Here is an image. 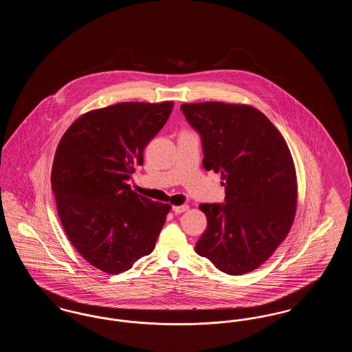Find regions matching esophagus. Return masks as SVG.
<instances>
[{"label": "esophagus", "mask_w": 352, "mask_h": 352, "mask_svg": "<svg viewBox=\"0 0 352 352\" xmlns=\"http://www.w3.org/2000/svg\"><path fill=\"white\" fill-rule=\"evenodd\" d=\"M188 210V206L187 204H182V206H174L173 207V211L175 212V214H182L184 211H187Z\"/></svg>", "instance_id": "obj_1"}]
</instances>
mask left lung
<instances>
[{"label": "left lung", "instance_id": "1", "mask_svg": "<svg viewBox=\"0 0 352 352\" xmlns=\"http://www.w3.org/2000/svg\"><path fill=\"white\" fill-rule=\"evenodd\" d=\"M201 137L203 166L221 174L226 203H203L207 230L195 252L219 270L258 268L289 234L297 210V174L283 134L263 112L221 101L182 104Z\"/></svg>", "mask_w": 352, "mask_h": 352}]
</instances>
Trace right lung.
<instances>
[{
  "label": "right lung",
  "instance_id": "obj_1",
  "mask_svg": "<svg viewBox=\"0 0 352 352\" xmlns=\"http://www.w3.org/2000/svg\"><path fill=\"white\" fill-rule=\"evenodd\" d=\"M174 102H118L76 118L55 151L51 186L68 240L87 263L118 274L151 253L170 204L128 184Z\"/></svg>",
  "mask_w": 352,
  "mask_h": 352
}]
</instances>
